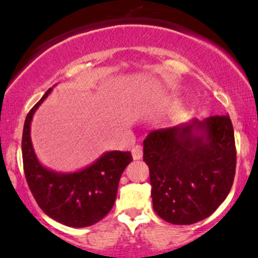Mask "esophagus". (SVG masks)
I'll list each match as a JSON object with an SVG mask.
<instances>
[{"label": "esophagus", "mask_w": 258, "mask_h": 258, "mask_svg": "<svg viewBox=\"0 0 258 258\" xmlns=\"http://www.w3.org/2000/svg\"><path fill=\"white\" fill-rule=\"evenodd\" d=\"M131 152H132V157H134V160H141L142 155H144L142 148L140 147V146H136V147L132 148Z\"/></svg>", "instance_id": "esophagus-1"}]
</instances>
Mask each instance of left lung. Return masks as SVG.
<instances>
[{
	"label": "left lung",
	"instance_id": "8db88e82",
	"mask_svg": "<svg viewBox=\"0 0 258 258\" xmlns=\"http://www.w3.org/2000/svg\"><path fill=\"white\" fill-rule=\"evenodd\" d=\"M153 210L166 222L192 225L225 201L236 173L230 116L151 131L144 141Z\"/></svg>",
	"mask_w": 258,
	"mask_h": 258
}]
</instances>
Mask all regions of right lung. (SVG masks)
I'll use <instances>...</instances> for the list:
<instances>
[{
    "mask_svg": "<svg viewBox=\"0 0 258 258\" xmlns=\"http://www.w3.org/2000/svg\"><path fill=\"white\" fill-rule=\"evenodd\" d=\"M52 88L26 116L22 160L26 181L41 210L70 227H87L102 220L113 207L122 172L132 161L131 152L111 151L83 170L54 172L38 162L31 142V121Z\"/></svg>",
    "mask_w": 258,
    "mask_h": 258,
    "instance_id": "add662e5",
    "label": "right lung"
}]
</instances>
